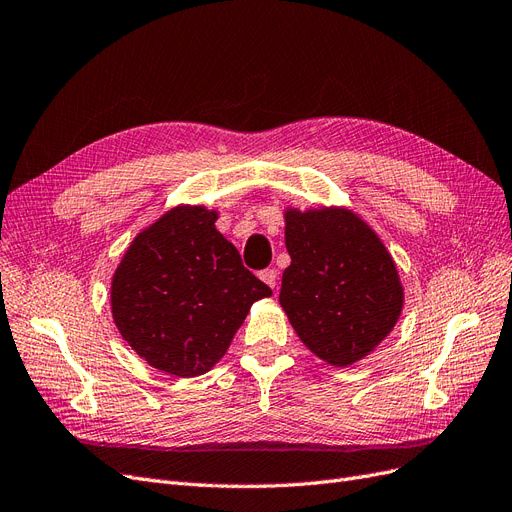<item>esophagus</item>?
Instances as JSON below:
<instances>
[{
  "label": "esophagus",
  "mask_w": 512,
  "mask_h": 512,
  "mask_svg": "<svg viewBox=\"0 0 512 512\" xmlns=\"http://www.w3.org/2000/svg\"><path fill=\"white\" fill-rule=\"evenodd\" d=\"M259 278L266 282L268 287H272V289H276V280H278V272L274 270V268H268V270H263V272H259Z\"/></svg>",
  "instance_id": "esophagus-1"
}]
</instances>
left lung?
I'll return each mask as SVG.
<instances>
[{"mask_svg": "<svg viewBox=\"0 0 512 512\" xmlns=\"http://www.w3.org/2000/svg\"><path fill=\"white\" fill-rule=\"evenodd\" d=\"M291 266L280 306L318 358L348 367L392 331L403 310L394 261L371 227L348 208L285 213Z\"/></svg>", "mask_w": 512, "mask_h": 512, "instance_id": "obj_1", "label": "left lung"}]
</instances>
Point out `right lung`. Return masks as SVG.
<instances>
[{
    "label": "right lung",
    "instance_id": "right-lung-1",
    "mask_svg": "<svg viewBox=\"0 0 512 512\" xmlns=\"http://www.w3.org/2000/svg\"><path fill=\"white\" fill-rule=\"evenodd\" d=\"M215 221L204 206L170 208L132 240L111 280L113 323L128 346L177 377L211 371L255 301L272 295Z\"/></svg>",
    "mask_w": 512,
    "mask_h": 512
}]
</instances>
